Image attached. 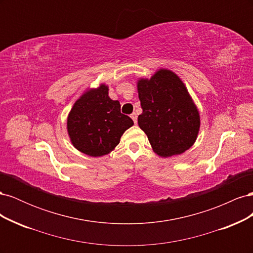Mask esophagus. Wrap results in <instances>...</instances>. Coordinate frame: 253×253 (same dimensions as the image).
Here are the masks:
<instances>
[{
  "mask_svg": "<svg viewBox=\"0 0 253 253\" xmlns=\"http://www.w3.org/2000/svg\"><path fill=\"white\" fill-rule=\"evenodd\" d=\"M131 118L133 119V121H134V124H137V115H136L135 113H133V114L131 115Z\"/></svg>",
  "mask_w": 253,
  "mask_h": 253,
  "instance_id": "esophagus-1",
  "label": "esophagus"
}]
</instances>
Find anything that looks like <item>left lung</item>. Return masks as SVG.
I'll list each match as a JSON object with an SVG mask.
<instances>
[{
	"label": "left lung",
	"instance_id": "8db88e82",
	"mask_svg": "<svg viewBox=\"0 0 253 253\" xmlns=\"http://www.w3.org/2000/svg\"><path fill=\"white\" fill-rule=\"evenodd\" d=\"M142 114L138 125L153 150L168 157L188 150L196 140L200 114L185 84L174 73L158 71L137 84Z\"/></svg>",
	"mask_w": 253,
	"mask_h": 253
}]
</instances>
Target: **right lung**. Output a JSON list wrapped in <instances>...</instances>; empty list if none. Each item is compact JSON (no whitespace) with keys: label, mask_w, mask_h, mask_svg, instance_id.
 Listing matches in <instances>:
<instances>
[{"label":"right lung","mask_w":253,"mask_h":253,"mask_svg":"<svg viewBox=\"0 0 253 253\" xmlns=\"http://www.w3.org/2000/svg\"><path fill=\"white\" fill-rule=\"evenodd\" d=\"M133 125V120L120 112L119 101L109 97L108 86L101 84L76 101L68 115L67 131L76 149L98 157L109 154Z\"/></svg>","instance_id":"add662e5"}]
</instances>
